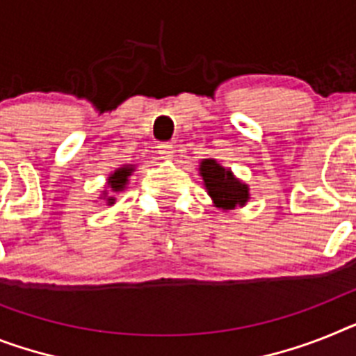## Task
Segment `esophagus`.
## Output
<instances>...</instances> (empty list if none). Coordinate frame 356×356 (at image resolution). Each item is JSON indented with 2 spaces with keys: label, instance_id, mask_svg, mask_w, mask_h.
<instances>
[{
  "label": "esophagus",
  "instance_id": "obj_1",
  "mask_svg": "<svg viewBox=\"0 0 356 356\" xmlns=\"http://www.w3.org/2000/svg\"><path fill=\"white\" fill-rule=\"evenodd\" d=\"M157 148H159L161 157H164V159H170V157L173 155V145H172V143H161Z\"/></svg>",
  "mask_w": 356,
  "mask_h": 356
}]
</instances>
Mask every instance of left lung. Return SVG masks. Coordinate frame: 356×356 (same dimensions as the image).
<instances>
[{"label":"left lung","mask_w":356,"mask_h":356,"mask_svg":"<svg viewBox=\"0 0 356 356\" xmlns=\"http://www.w3.org/2000/svg\"><path fill=\"white\" fill-rule=\"evenodd\" d=\"M199 172L202 175L208 195L217 208L234 210L235 206H244L250 199V188L235 177L232 170L220 166L215 159H202Z\"/></svg>","instance_id":"left-lung-1"}]
</instances>
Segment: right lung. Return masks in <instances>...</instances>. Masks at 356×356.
Returning a JSON list of instances; mask_svg holds the SVG:
<instances>
[{
	"instance_id": "right-lung-1",
	"label": "right lung",
	"mask_w": 356,
	"mask_h": 356,
	"mask_svg": "<svg viewBox=\"0 0 356 356\" xmlns=\"http://www.w3.org/2000/svg\"><path fill=\"white\" fill-rule=\"evenodd\" d=\"M134 164H124V166H121V168H118L113 173H110L108 181H106V184H108V190H104L103 192V199L106 201V204L112 206L113 202H115V197H113V193L118 192H122L124 188H127L128 184V177L132 175L134 172ZM111 192V195H108V192Z\"/></svg>"
}]
</instances>
